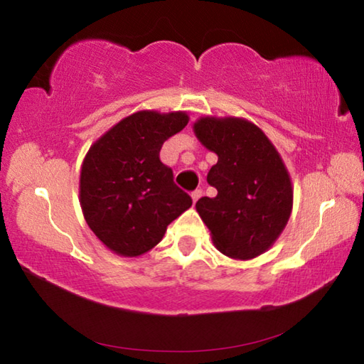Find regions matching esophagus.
Returning <instances> with one entry per match:
<instances>
[{"label":"esophagus","instance_id":"34e87169","mask_svg":"<svg viewBox=\"0 0 364 364\" xmlns=\"http://www.w3.org/2000/svg\"><path fill=\"white\" fill-rule=\"evenodd\" d=\"M200 196H202V189H196V191H193V194H191V197H193L194 202L199 200Z\"/></svg>","mask_w":364,"mask_h":364}]
</instances>
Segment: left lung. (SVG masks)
<instances>
[{
	"instance_id": "8db88e82",
	"label": "left lung",
	"mask_w": 364,
	"mask_h": 364,
	"mask_svg": "<svg viewBox=\"0 0 364 364\" xmlns=\"http://www.w3.org/2000/svg\"><path fill=\"white\" fill-rule=\"evenodd\" d=\"M194 133L218 156L207 175L218 194L196 204L215 247L236 260L262 255L292 212V183L279 152L260 128L236 117H202Z\"/></svg>"
}]
</instances>
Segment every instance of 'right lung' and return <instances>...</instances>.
<instances>
[{
	"instance_id": "add662e5",
	"label": "right lung",
	"mask_w": 364,
	"mask_h": 364,
	"mask_svg": "<svg viewBox=\"0 0 364 364\" xmlns=\"http://www.w3.org/2000/svg\"><path fill=\"white\" fill-rule=\"evenodd\" d=\"M188 122L186 112L139 110L104 133L86 154L80 205L91 231L115 254H146L193 205L159 157L165 141Z\"/></svg>"
}]
</instances>
